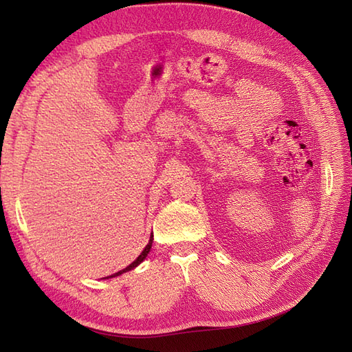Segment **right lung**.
Masks as SVG:
<instances>
[{
	"label": "right lung",
	"instance_id": "right-lung-1",
	"mask_svg": "<svg viewBox=\"0 0 352 352\" xmlns=\"http://www.w3.org/2000/svg\"><path fill=\"white\" fill-rule=\"evenodd\" d=\"M151 246H153V234H151V237H149V242H148V245L145 246V250L140 252V256H139L136 260H134L130 266H126L125 269H122V271H119V272H116V274H113V275H110V278H111V276H118V275H121V274H124V272H129V271H131V269L136 267L138 265H140L142 261H144V260L146 258L149 250H151ZM107 278H109V276H107Z\"/></svg>",
	"mask_w": 352,
	"mask_h": 352
}]
</instances>
